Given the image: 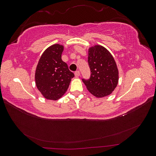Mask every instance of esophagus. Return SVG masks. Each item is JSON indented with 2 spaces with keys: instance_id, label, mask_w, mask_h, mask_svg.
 I'll return each mask as SVG.
<instances>
[{
  "instance_id": "esophagus-1",
  "label": "esophagus",
  "mask_w": 156,
  "mask_h": 156,
  "mask_svg": "<svg viewBox=\"0 0 156 156\" xmlns=\"http://www.w3.org/2000/svg\"><path fill=\"white\" fill-rule=\"evenodd\" d=\"M75 77H79V76H80V72L79 71H76V72H75Z\"/></svg>"
}]
</instances>
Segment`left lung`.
I'll list each match as a JSON object with an SVG mask.
<instances>
[{
    "mask_svg": "<svg viewBox=\"0 0 156 156\" xmlns=\"http://www.w3.org/2000/svg\"><path fill=\"white\" fill-rule=\"evenodd\" d=\"M88 62L91 75L88 80L83 79L89 92L98 98L110 95L118 85L119 69L111 53L100 45L88 49Z\"/></svg>",
    "mask_w": 156,
    "mask_h": 156,
    "instance_id": "1",
    "label": "left lung"
}]
</instances>
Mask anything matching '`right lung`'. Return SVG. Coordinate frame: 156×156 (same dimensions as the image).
I'll list each match as a JSON object with an SVG mask.
<instances>
[{
  "label": "right lung",
  "instance_id": "right-lung-1",
  "mask_svg": "<svg viewBox=\"0 0 156 156\" xmlns=\"http://www.w3.org/2000/svg\"><path fill=\"white\" fill-rule=\"evenodd\" d=\"M63 51L62 45L49 46L42 53L36 66V85L47 100L55 101L62 98L74 77L61 58Z\"/></svg>",
  "mask_w": 156,
  "mask_h": 156
}]
</instances>
